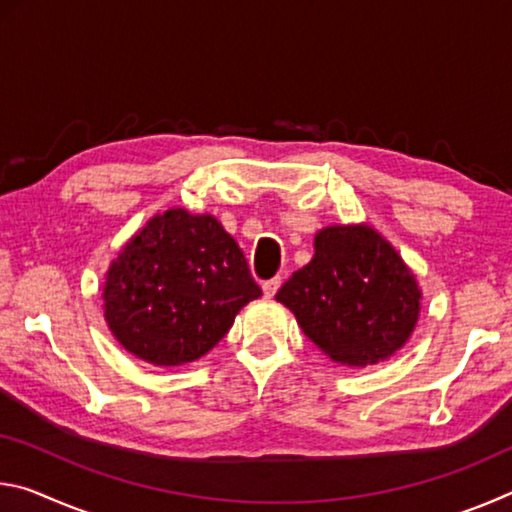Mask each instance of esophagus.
<instances>
[{"label":"esophagus","mask_w":512,"mask_h":512,"mask_svg":"<svg viewBox=\"0 0 512 512\" xmlns=\"http://www.w3.org/2000/svg\"><path fill=\"white\" fill-rule=\"evenodd\" d=\"M280 284H282L280 277H271V280H266V282L262 284L264 296H266V298H273L275 293H277V289H280Z\"/></svg>","instance_id":"1"}]
</instances>
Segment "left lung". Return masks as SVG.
<instances>
[{
	"label": "left lung",
	"instance_id": "8db88e82",
	"mask_svg": "<svg viewBox=\"0 0 512 512\" xmlns=\"http://www.w3.org/2000/svg\"><path fill=\"white\" fill-rule=\"evenodd\" d=\"M314 246V259L275 298L329 359L363 368L391 357L420 314L418 282L402 257L368 225H332Z\"/></svg>",
	"mask_w": 512,
	"mask_h": 512
}]
</instances>
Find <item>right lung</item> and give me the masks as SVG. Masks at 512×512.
<instances>
[{
	"instance_id": "1",
	"label": "right lung",
	"mask_w": 512,
	"mask_h": 512,
	"mask_svg": "<svg viewBox=\"0 0 512 512\" xmlns=\"http://www.w3.org/2000/svg\"><path fill=\"white\" fill-rule=\"evenodd\" d=\"M262 296L244 253L214 216H153L112 262L106 320L128 352L180 366L212 350L239 309Z\"/></svg>"
}]
</instances>
